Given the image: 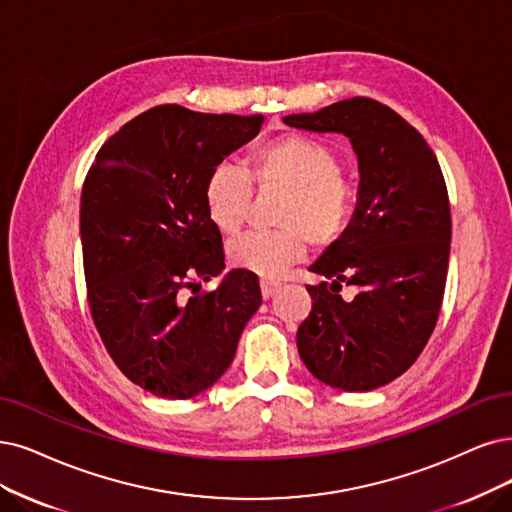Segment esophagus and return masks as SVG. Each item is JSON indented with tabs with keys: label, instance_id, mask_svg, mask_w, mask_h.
I'll use <instances>...</instances> for the list:
<instances>
[{
	"label": "esophagus",
	"instance_id": "34e87169",
	"mask_svg": "<svg viewBox=\"0 0 512 512\" xmlns=\"http://www.w3.org/2000/svg\"><path fill=\"white\" fill-rule=\"evenodd\" d=\"M278 289H280V282L261 280V295H263V299H270L274 293H278Z\"/></svg>",
	"mask_w": 512,
	"mask_h": 512
}]
</instances>
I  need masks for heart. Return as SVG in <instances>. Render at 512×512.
<instances>
[{
    "instance_id": "1",
    "label": "heart",
    "mask_w": 512,
    "mask_h": 512,
    "mask_svg": "<svg viewBox=\"0 0 512 512\" xmlns=\"http://www.w3.org/2000/svg\"><path fill=\"white\" fill-rule=\"evenodd\" d=\"M251 189H278L276 230L249 232L227 244L236 270L263 280L280 278L291 263L342 238L356 208V189L342 175L335 149L299 132L280 135L246 151L240 170L217 164L202 183L204 213L219 234L238 232L249 211Z\"/></svg>"
}]
</instances>
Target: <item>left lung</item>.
Returning <instances> with one entry per match:
<instances>
[{"instance_id": "1", "label": "left lung", "mask_w": 512, "mask_h": 512, "mask_svg": "<svg viewBox=\"0 0 512 512\" xmlns=\"http://www.w3.org/2000/svg\"><path fill=\"white\" fill-rule=\"evenodd\" d=\"M285 124L346 135L358 160V198L346 234L310 272L325 278L297 329L308 371L331 388L367 392L405 373L437 325L449 266L451 213L437 156L399 113L354 97ZM342 284L359 293L346 302Z\"/></svg>"}]
</instances>
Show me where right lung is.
Masks as SVG:
<instances>
[{
	"mask_svg": "<svg viewBox=\"0 0 512 512\" xmlns=\"http://www.w3.org/2000/svg\"><path fill=\"white\" fill-rule=\"evenodd\" d=\"M261 124L263 116L151 107L105 141L86 175L80 236L92 320L120 371L162 399L211 388L261 306L257 276L242 270L200 291L225 268L204 177Z\"/></svg>",
	"mask_w": 512,
	"mask_h": 512,
	"instance_id": "add662e5",
	"label": "right lung"
}]
</instances>
